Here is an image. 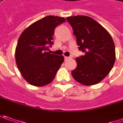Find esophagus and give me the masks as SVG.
<instances>
[{
    "label": "esophagus",
    "mask_w": 123,
    "mask_h": 123,
    "mask_svg": "<svg viewBox=\"0 0 123 123\" xmlns=\"http://www.w3.org/2000/svg\"><path fill=\"white\" fill-rule=\"evenodd\" d=\"M69 59H71V57H67V56H65V61H68Z\"/></svg>",
    "instance_id": "esophagus-1"
}]
</instances>
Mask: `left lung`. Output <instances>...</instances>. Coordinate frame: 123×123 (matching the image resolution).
I'll return each instance as SVG.
<instances>
[{
    "instance_id": "8db88e82",
    "label": "left lung",
    "mask_w": 123,
    "mask_h": 123,
    "mask_svg": "<svg viewBox=\"0 0 123 123\" xmlns=\"http://www.w3.org/2000/svg\"><path fill=\"white\" fill-rule=\"evenodd\" d=\"M66 19L73 28L79 49L85 54L76 58V68L72 75L84 86L99 83L109 74L116 60L111 35L89 17L74 16Z\"/></svg>"
}]
</instances>
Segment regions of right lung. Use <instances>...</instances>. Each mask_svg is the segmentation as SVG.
<instances>
[{
  "label": "right lung",
  "instance_id": "obj_1",
  "mask_svg": "<svg viewBox=\"0 0 123 123\" xmlns=\"http://www.w3.org/2000/svg\"><path fill=\"white\" fill-rule=\"evenodd\" d=\"M63 17L47 16L30 25L21 34L15 50L18 69L31 85L41 87L51 83L64 61L62 55L51 54L49 47L55 27L65 22Z\"/></svg>",
  "mask_w": 123,
  "mask_h": 123
}]
</instances>
